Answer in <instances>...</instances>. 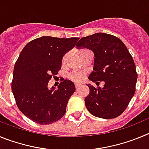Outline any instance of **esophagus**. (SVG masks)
<instances>
[{"label": "esophagus", "instance_id": "esophagus-1", "mask_svg": "<svg viewBox=\"0 0 149 149\" xmlns=\"http://www.w3.org/2000/svg\"><path fill=\"white\" fill-rule=\"evenodd\" d=\"M74 85H75V88L76 89H78L79 87H80V86H81V84H77V83H76L75 84H74Z\"/></svg>", "mask_w": 149, "mask_h": 149}]
</instances>
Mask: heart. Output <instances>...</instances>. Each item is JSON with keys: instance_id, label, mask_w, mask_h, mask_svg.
I'll return each mask as SVG.
<instances>
[{"instance_id": "heart-1", "label": "heart", "mask_w": 149, "mask_h": 149, "mask_svg": "<svg viewBox=\"0 0 149 149\" xmlns=\"http://www.w3.org/2000/svg\"><path fill=\"white\" fill-rule=\"evenodd\" d=\"M89 50L88 49H81L80 51V55H82L83 54L86 52V51H89ZM68 53L65 54L63 56V58H62V64L63 65H65V63H66L67 60H68ZM69 78L71 80L74 81H76V82H81V81H83L86 77V73L84 72H82V71H76V72H73L72 73L69 74V75H68Z\"/></svg>"}]
</instances>
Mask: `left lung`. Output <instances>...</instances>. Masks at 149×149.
Segmentation results:
<instances>
[{
	"label": "left lung",
	"instance_id": "8db88e82",
	"mask_svg": "<svg viewBox=\"0 0 149 149\" xmlns=\"http://www.w3.org/2000/svg\"><path fill=\"white\" fill-rule=\"evenodd\" d=\"M77 48L94 52L93 72L89 79L104 86L86 84L89 94L85 104L92 115L110 119L116 118L127 108L136 91L137 73L132 56L120 39L110 34L97 33L80 39Z\"/></svg>",
	"mask_w": 149,
	"mask_h": 149
}]
</instances>
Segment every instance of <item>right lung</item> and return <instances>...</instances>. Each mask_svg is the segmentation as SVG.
<instances>
[{
	"label": "right lung",
	"mask_w": 149,
	"mask_h": 149,
	"mask_svg": "<svg viewBox=\"0 0 149 149\" xmlns=\"http://www.w3.org/2000/svg\"><path fill=\"white\" fill-rule=\"evenodd\" d=\"M79 38L42 36L27 43L15 62L12 90L24 115L39 125L58 121L65 113L68 99L75 91L72 81L62 79L58 88L48 82L61 69L63 56Z\"/></svg>",
	"instance_id": "right-lung-1"
}]
</instances>
